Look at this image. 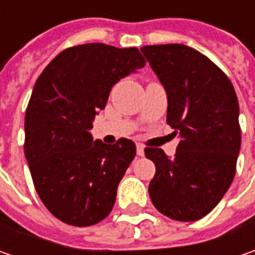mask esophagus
I'll list each match as a JSON object with an SVG mask.
<instances>
[{"label":"esophagus","instance_id":"esophagus-1","mask_svg":"<svg viewBox=\"0 0 255 255\" xmlns=\"http://www.w3.org/2000/svg\"><path fill=\"white\" fill-rule=\"evenodd\" d=\"M136 152H137L139 156H143V154H144V147H143L142 144H137V146H136Z\"/></svg>","mask_w":255,"mask_h":255}]
</instances>
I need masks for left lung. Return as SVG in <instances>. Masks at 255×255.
Returning a JSON list of instances; mask_svg holds the SVG:
<instances>
[{
    "instance_id": "8db88e82",
    "label": "left lung",
    "mask_w": 255,
    "mask_h": 255,
    "mask_svg": "<svg viewBox=\"0 0 255 255\" xmlns=\"http://www.w3.org/2000/svg\"><path fill=\"white\" fill-rule=\"evenodd\" d=\"M140 51L166 91V122L180 139L173 157L157 147L144 150L156 166L150 199L171 220H200L220 203L236 174L237 95L220 68L190 46L147 45Z\"/></svg>"
}]
</instances>
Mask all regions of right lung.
<instances>
[{
    "instance_id": "1",
    "label": "right lung",
    "mask_w": 255,
    "mask_h": 255,
    "mask_svg": "<svg viewBox=\"0 0 255 255\" xmlns=\"http://www.w3.org/2000/svg\"><path fill=\"white\" fill-rule=\"evenodd\" d=\"M146 61L137 48H68L39 75L25 113V157L35 189L58 220L76 227L103 220L136 156L130 139L93 140L95 115L121 79Z\"/></svg>"
}]
</instances>
